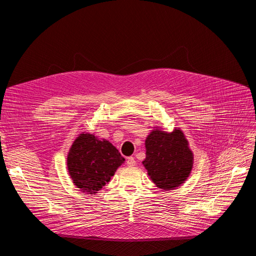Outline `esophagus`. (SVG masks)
I'll list each match as a JSON object with an SVG mask.
<instances>
[{
  "label": "esophagus",
  "instance_id": "34e87169",
  "mask_svg": "<svg viewBox=\"0 0 256 256\" xmlns=\"http://www.w3.org/2000/svg\"><path fill=\"white\" fill-rule=\"evenodd\" d=\"M126 165L128 166V167H134L136 165V160H135V158L134 156H130V158H128V160H126Z\"/></svg>",
  "mask_w": 256,
  "mask_h": 256
}]
</instances>
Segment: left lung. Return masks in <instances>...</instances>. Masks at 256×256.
<instances>
[{
    "label": "left lung",
    "instance_id": "1",
    "mask_svg": "<svg viewBox=\"0 0 256 256\" xmlns=\"http://www.w3.org/2000/svg\"><path fill=\"white\" fill-rule=\"evenodd\" d=\"M145 147L143 165L156 186L171 190L184 184L192 170L193 154L182 130H154L147 137Z\"/></svg>",
    "mask_w": 256,
    "mask_h": 256
}]
</instances>
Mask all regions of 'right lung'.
<instances>
[{"mask_svg":"<svg viewBox=\"0 0 256 256\" xmlns=\"http://www.w3.org/2000/svg\"><path fill=\"white\" fill-rule=\"evenodd\" d=\"M124 162V158L115 146L91 134L78 137L67 156V167L74 184L89 194L96 193L109 182Z\"/></svg>","mask_w":256,"mask_h":256,"instance_id":"add662e5","label":"right lung"}]
</instances>
